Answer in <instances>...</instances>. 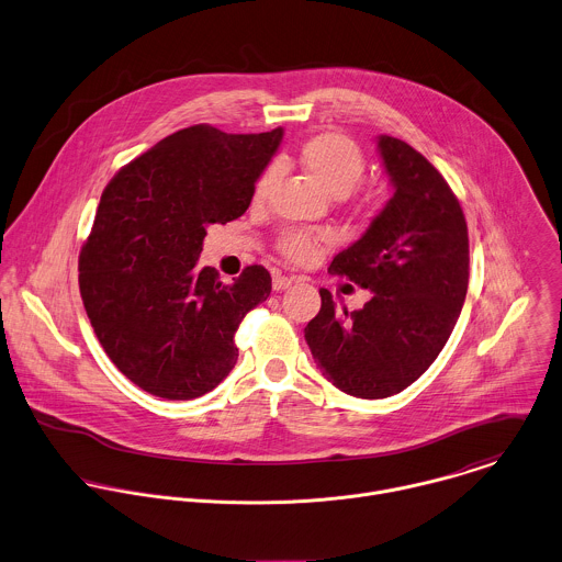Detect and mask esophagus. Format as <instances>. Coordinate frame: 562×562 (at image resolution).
Listing matches in <instances>:
<instances>
[{
  "label": "esophagus",
  "instance_id": "obj_1",
  "mask_svg": "<svg viewBox=\"0 0 562 562\" xmlns=\"http://www.w3.org/2000/svg\"><path fill=\"white\" fill-rule=\"evenodd\" d=\"M295 282V278H286V276H276L273 278V291H284Z\"/></svg>",
  "mask_w": 562,
  "mask_h": 562
}]
</instances>
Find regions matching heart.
I'll use <instances>...</instances> for the list:
<instances>
[{
	"label": "heart",
	"instance_id": "heart-1",
	"mask_svg": "<svg viewBox=\"0 0 562 562\" xmlns=\"http://www.w3.org/2000/svg\"><path fill=\"white\" fill-rule=\"evenodd\" d=\"M300 164L302 168L330 194L346 196L350 194L357 183L363 179L366 172V157L363 150L352 142L350 137L341 133H319L308 137L300 146ZM276 179V170L267 168L256 186H254V199L262 201L269 194V188ZM361 205H370V199H361ZM319 236L304 234V232H291L282 236L280 251L291 262H308L317 254Z\"/></svg>",
	"mask_w": 562,
	"mask_h": 562
}]
</instances>
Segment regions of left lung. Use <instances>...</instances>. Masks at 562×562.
I'll use <instances>...</instances> for the list:
<instances>
[{
	"mask_svg": "<svg viewBox=\"0 0 562 562\" xmlns=\"http://www.w3.org/2000/svg\"><path fill=\"white\" fill-rule=\"evenodd\" d=\"M392 196L370 227L330 262L372 300L322 308L304 328L322 374L357 398H387L409 387L438 359L469 289V229L445 177L407 142L376 137Z\"/></svg>",
	"mask_w": 562,
	"mask_h": 562,
	"instance_id": "8db88e82",
	"label": "left lung"
}]
</instances>
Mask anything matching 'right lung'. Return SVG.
I'll return each mask as SVG.
<instances>
[{"mask_svg": "<svg viewBox=\"0 0 562 562\" xmlns=\"http://www.w3.org/2000/svg\"><path fill=\"white\" fill-rule=\"evenodd\" d=\"M284 131L181 128L104 188L78 258L87 317L115 368L144 392L190 401L234 368L243 317L271 293L265 267L232 284L196 269L210 225L245 214Z\"/></svg>", "mask_w": 562, "mask_h": 562, "instance_id": "obj_1", "label": "right lung"}]
</instances>
